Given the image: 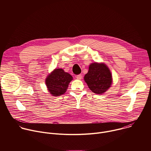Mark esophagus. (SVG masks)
I'll return each mask as SVG.
<instances>
[{
    "instance_id": "obj_1",
    "label": "esophagus",
    "mask_w": 151,
    "mask_h": 151,
    "mask_svg": "<svg viewBox=\"0 0 151 151\" xmlns=\"http://www.w3.org/2000/svg\"><path fill=\"white\" fill-rule=\"evenodd\" d=\"M76 78L78 79H81L82 78V76L81 75H76Z\"/></svg>"
}]
</instances>
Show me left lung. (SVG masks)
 Returning <instances> with one entry per match:
<instances>
[{
    "mask_svg": "<svg viewBox=\"0 0 151 151\" xmlns=\"http://www.w3.org/2000/svg\"><path fill=\"white\" fill-rule=\"evenodd\" d=\"M84 80L89 88L96 94H103L112 84V75L104 64L93 63L84 76Z\"/></svg>",
    "mask_w": 151,
    "mask_h": 151,
    "instance_id": "8db88e82",
    "label": "left lung"
}]
</instances>
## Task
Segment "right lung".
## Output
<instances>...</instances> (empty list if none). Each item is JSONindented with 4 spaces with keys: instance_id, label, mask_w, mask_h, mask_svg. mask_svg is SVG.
<instances>
[{
    "instance_id": "obj_1",
    "label": "right lung",
    "mask_w": 151,
    "mask_h": 151,
    "mask_svg": "<svg viewBox=\"0 0 151 151\" xmlns=\"http://www.w3.org/2000/svg\"><path fill=\"white\" fill-rule=\"evenodd\" d=\"M72 76L61 69H55L46 79L48 90L53 96H59L66 91Z\"/></svg>"
}]
</instances>
